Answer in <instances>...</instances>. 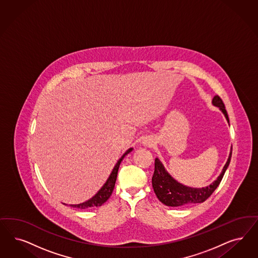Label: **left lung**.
Listing matches in <instances>:
<instances>
[{
    "instance_id": "1",
    "label": "left lung",
    "mask_w": 258,
    "mask_h": 258,
    "mask_svg": "<svg viewBox=\"0 0 258 258\" xmlns=\"http://www.w3.org/2000/svg\"><path fill=\"white\" fill-rule=\"evenodd\" d=\"M213 103L217 107L221 109L224 113L225 116L229 122V116L225 109V104L221 98L216 95L213 99ZM232 158V152L230 153V157L226 162L223 171L220 175L217 177L215 182L211 184L205 188H191L186 187L180 183L176 182L174 178L171 177L165 171L164 167L158 158L155 159V172L152 177V185L153 189L158 200L167 206L177 207L183 205H189L192 203H201L211 197V195L215 191L217 186L220 184L225 172L230 164Z\"/></svg>"
}]
</instances>
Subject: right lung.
<instances>
[{
	"label": "right lung",
	"instance_id": "1",
	"mask_svg": "<svg viewBox=\"0 0 258 258\" xmlns=\"http://www.w3.org/2000/svg\"><path fill=\"white\" fill-rule=\"evenodd\" d=\"M133 150V148H130V149L127 150L124 153V155L119 158V160L117 161V163L116 164L115 168L113 169L111 175L109 176L108 179L106 183L103 185V187L100 189V191L97 192V195H95L91 200H88V201H85L82 204H78V205H69L73 208L78 209H89V208H95V207H100L101 206L104 202H106L109 198L111 197L113 190L115 188V183L116 180V175H117V171H118V167L119 164L121 162V160L123 159L125 156L127 154H129L131 151Z\"/></svg>",
	"mask_w": 258,
	"mask_h": 258
}]
</instances>
